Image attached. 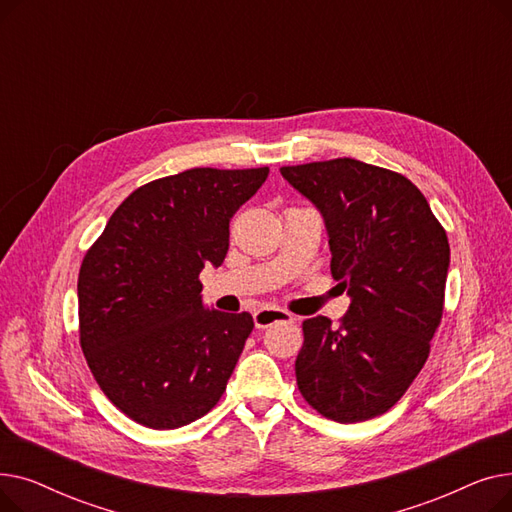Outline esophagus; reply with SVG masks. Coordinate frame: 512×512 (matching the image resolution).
<instances>
[{
  "mask_svg": "<svg viewBox=\"0 0 512 512\" xmlns=\"http://www.w3.org/2000/svg\"><path fill=\"white\" fill-rule=\"evenodd\" d=\"M253 319H255V326H257L259 330L270 328L272 324H278V321H294V317H292L288 311H284V309H274V307H263V309H259V311L253 315Z\"/></svg>",
  "mask_w": 512,
  "mask_h": 512,
  "instance_id": "34e87169",
  "label": "esophagus"
}]
</instances>
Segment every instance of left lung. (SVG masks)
<instances>
[{
	"label": "left lung",
	"instance_id": "8db88e82",
	"mask_svg": "<svg viewBox=\"0 0 512 512\" xmlns=\"http://www.w3.org/2000/svg\"><path fill=\"white\" fill-rule=\"evenodd\" d=\"M280 172L324 215L330 270L351 297L338 328L324 315L303 321L299 390L338 423L384 415L417 378L440 326L446 230L419 188L392 170L338 157Z\"/></svg>",
	"mask_w": 512,
	"mask_h": 512
}]
</instances>
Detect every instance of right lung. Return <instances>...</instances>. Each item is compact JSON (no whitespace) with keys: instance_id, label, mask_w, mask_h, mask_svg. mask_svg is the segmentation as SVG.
<instances>
[{"instance_id":"add662e5","label":"right lung","mask_w":512,"mask_h":512,"mask_svg":"<svg viewBox=\"0 0 512 512\" xmlns=\"http://www.w3.org/2000/svg\"><path fill=\"white\" fill-rule=\"evenodd\" d=\"M270 168H193L143 184L112 213L78 274L80 348L114 405L176 429L222 398L253 317L205 309L199 274L220 267L230 220Z\"/></svg>"}]
</instances>
